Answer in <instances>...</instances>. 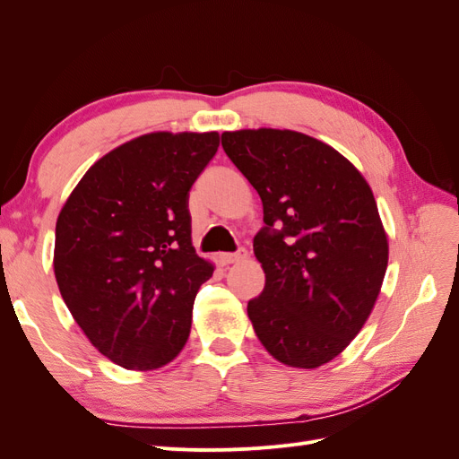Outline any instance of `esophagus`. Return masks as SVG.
Listing matches in <instances>:
<instances>
[{"instance_id":"1","label":"esophagus","mask_w":459,"mask_h":459,"mask_svg":"<svg viewBox=\"0 0 459 459\" xmlns=\"http://www.w3.org/2000/svg\"><path fill=\"white\" fill-rule=\"evenodd\" d=\"M243 258H247V251H245V248H239L238 253H224V255H220V262L224 264V266H228V264H238V262H241Z\"/></svg>"}]
</instances>
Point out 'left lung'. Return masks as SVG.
<instances>
[{"label":"left lung","mask_w":459,"mask_h":459,"mask_svg":"<svg viewBox=\"0 0 459 459\" xmlns=\"http://www.w3.org/2000/svg\"><path fill=\"white\" fill-rule=\"evenodd\" d=\"M221 147L264 208L253 248L266 283L247 304L256 337L281 364L324 366L381 290L388 245L373 193L341 152L299 132H224Z\"/></svg>","instance_id":"left-lung-1"}]
</instances>
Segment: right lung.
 Returning <instances> with one entry per match:
<instances>
[{
	"label": "right lung",
	"mask_w": 459,
	"mask_h": 459,
	"mask_svg": "<svg viewBox=\"0 0 459 459\" xmlns=\"http://www.w3.org/2000/svg\"><path fill=\"white\" fill-rule=\"evenodd\" d=\"M216 132H157L97 160L65 203L53 270L91 344L126 369H157L184 349L212 266L191 245L189 189Z\"/></svg>",
	"instance_id": "add662e5"
}]
</instances>
